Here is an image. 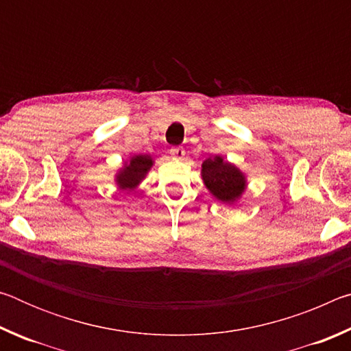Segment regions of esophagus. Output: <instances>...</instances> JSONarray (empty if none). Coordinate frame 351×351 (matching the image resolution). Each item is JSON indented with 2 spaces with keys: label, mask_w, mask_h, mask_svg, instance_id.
<instances>
[{
  "label": "esophagus",
  "mask_w": 351,
  "mask_h": 351,
  "mask_svg": "<svg viewBox=\"0 0 351 351\" xmlns=\"http://www.w3.org/2000/svg\"><path fill=\"white\" fill-rule=\"evenodd\" d=\"M170 154H171V158L176 159V161H184V159H186V152H184L181 147H175V148H171V150H170Z\"/></svg>",
  "instance_id": "1"
}]
</instances>
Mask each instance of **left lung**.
Returning a JSON list of instances; mask_svg holds the SVG:
<instances>
[{"label":"left lung","instance_id":"8db88e82","mask_svg":"<svg viewBox=\"0 0 351 351\" xmlns=\"http://www.w3.org/2000/svg\"><path fill=\"white\" fill-rule=\"evenodd\" d=\"M201 178L212 197L224 204H235L247 187L246 175L219 154L207 158L203 162Z\"/></svg>","mask_w":351,"mask_h":351}]
</instances>
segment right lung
I'll return each instance as SVG.
<instances>
[{
  "instance_id": "add662e5",
  "label": "right lung",
  "mask_w": 351,
  "mask_h": 351,
  "mask_svg": "<svg viewBox=\"0 0 351 351\" xmlns=\"http://www.w3.org/2000/svg\"><path fill=\"white\" fill-rule=\"evenodd\" d=\"M153 158L150 154H134L123 162L121 169L117 170L114 181L119 190H125V192H133L139 187V184L145 180V176L150 169L153 167Z\"/></svg>"
}]
</instances>
